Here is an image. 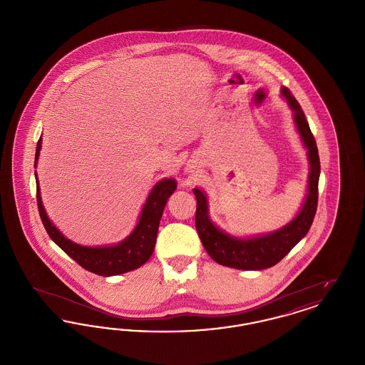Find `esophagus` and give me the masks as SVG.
<instances>
[{"label": "esophagus", "instance_id": "esophagus-1", "mask_svg": "<svg viewBox=\"0 0 365 365\" xmlns=\"http://www.w3.org/2000/svg\"><path fill=\"white\" fill-rule=\"evenodd\" d=\"M186 170H187V173H192V171H190V165H187V168H186Z\"/></svg>", "mask_w": 365, "mask_h": 365}]
</instances>
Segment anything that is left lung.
Masks as SVG:
<instances>
[{"instance_id":"8db88e82","label":"left lung","mask_w":365,"mask_h":365,"mask_svg":"<svg viewBox=\"0 0 365 365\" xmlns=\"http://www.w3.org/2000/svg\"><path fill=\"white\" fill-rule=\"evenodd\" d=\"M280 93L294 112L293 116L297 130L302 139L304 146L308 149V194L305 197L302 208L289 225L265 235L243 240L231 237L213 225V222L209 219L208 200L205 192L200 189H194L192 192L197 198L195 228L198 237L209 256L216 262L226 267L245 271H260L269 268L278 264L308 234L312 226L319 197V152L309 124L307 122V118L294 96L287 87H282Z\"/></svg>"}]
</instances>
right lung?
Instances as JSON below:
<instances>
[{
	"label": "right lung",
	"instance_id": "1",
	"mask_svg": "<svg viewBox=\"0 0 365 365\" xmlns=\"http://www.w3.org/2000/svg\"><path fill=\"white\" fill-rule=\"evenodd\" d=\"M42 138L36 143L35 165L39 157ZM36 178V174H35ZM176 189L175 179H163L152 189L146 204L143 205L138 223L134 231L120 243L113 246H98L90 247L72 242L66 238L52 222L49 220L41 200V191L36 178V204L41 220L46 228V232L52 238L53 242L61 247L72 260L76 261L87 271L101 275L113 277L124 272L137 269L150 259L156 245L157 231L163 210L165 208L167 200Z\"/></svg>",
	"mask_w": 365,
	"mask_h": 365
}]
</instances>
